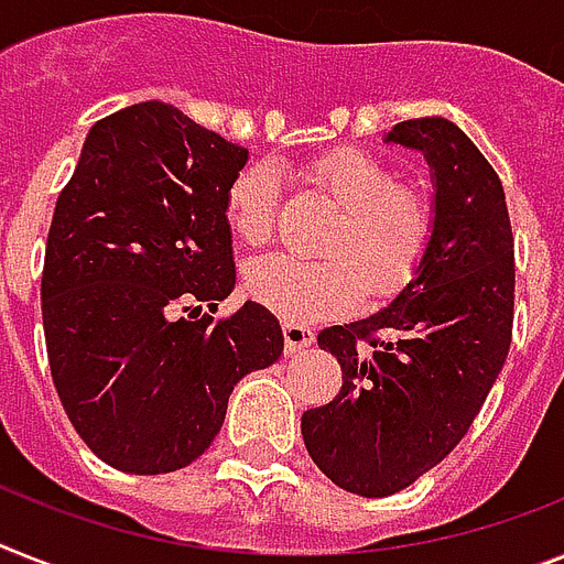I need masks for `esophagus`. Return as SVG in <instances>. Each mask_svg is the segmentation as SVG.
<instances>
[{
    "label": "esophagus",
    "mask_w": 564,
    "mask_h": 564,
    "mask_svg": "<svg viewBox=\"0 0 564 564\" xmlns=\"http://www.w3.org/2000/svg\"><path fill=\"white\" fill-rule=\"evenodd\" d=\"M282 334H285V351H288V355L305 351V348L314 343V328H308V325L285 323V325H282Z\"/></svg>",
    "instance_id": "obj_1"
}]
</instances>
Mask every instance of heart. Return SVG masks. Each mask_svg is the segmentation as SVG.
Segmentation results:
<instances>
[{
	"label": "heart",
	"mask_w": 564,
	"mask_h": 564,
	"mask_svg": "<svg viewBox=\"0 0 564 564\" xmlns=\"http://www.w3.org/2000/svg\"><path fill=\"white\" fill-rule=\"evenodd\" d=\"M305 178L339 207L325 259L268 256L248 268L256 302L288 323H314L348 311L366 291L386 300L409 285L432 239V207L415 187L394 184L392 166L371 152L339 147L311 158ZM279 178L273 166L241 170L227 189V221L245 245L273 232Z\"/></svg>",
	"instance_id": "obj_1"
}]
</instances>
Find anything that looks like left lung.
<instances>
[{
	"label": "left lung",
	"mask_w": 564,
	"mask_h": 564,
	"mask_svg": "<svg viewBox=\"0 0 564 564\" xmlns=\"http://www.w3.org/2000/svg\"><path fill=\"white\" fill-rule=\"evenodd\" d=\"M386 143L417 149L430 164V248L386 308L319 332L343 389L302 415L316 467L366 499L403 490L453 453L513 334V230L496 170L446 118L403 120Z\"/></svg>",
	"instance_id": "left-lung-1"
}]
</instances>
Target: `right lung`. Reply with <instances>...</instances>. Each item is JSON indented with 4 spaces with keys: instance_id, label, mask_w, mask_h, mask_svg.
I'll return each instance as SVG.
<instances>
[{
    "instance_id": "1",
    "label": "right lung",
    "mask_w": 564,
    "mask_h": 564,
    "mask_svg": "<svg viewBox=\"0 0 564 564\" xmlns=\"http://www.w3.org/2000/svg\"><path fill=\"white\" fill-rule=\"evenodd\" d=\"M248 149L170 104L97 120L51 218L42 328L63 409L109 467L158 476L213 444L232 386L282 357L276 316L236 288L227 189ZM195 311V314H198Z\"/></svg>"
}]
</instances>
